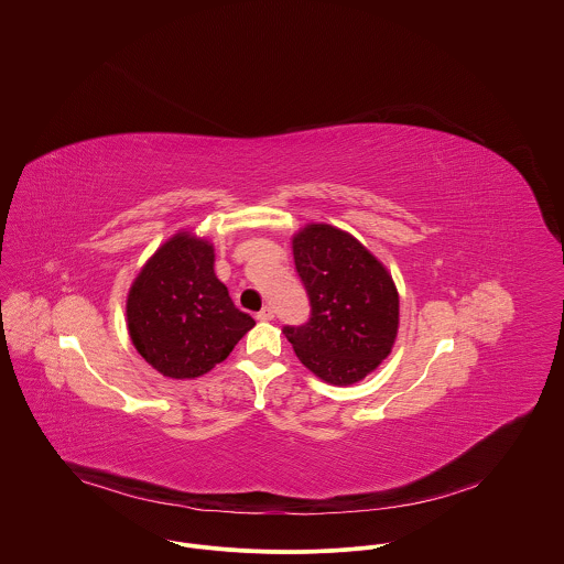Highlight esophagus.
<instances>
[{
    "label": "esophagus",
    "instance_id": "1",
    "mask_svg": "<svg viewBox=\"0 0 564 564\" xmlns=\"http://www.w3.org/2000/svg\"><path fill=\"white\" fill-rule=\"evenodd\" d=\"M256 319L262 323L271 322V319H273V311H271V308H262V311L256 315Z\"/></svg>",
    "mask_w": 564,
    "mask_h": 564
}]
</instances>
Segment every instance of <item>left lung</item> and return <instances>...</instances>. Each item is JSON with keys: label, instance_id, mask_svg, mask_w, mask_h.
<instances>
[{"label": "left lung", "instance_id": "1", "mask_svg": "<svg viewBox=\"0 0 564 564\" xmlns=\"http://www.w3.org/2000/svg\"><path fill=\"white\" fill-rule=\"evenodd\" d=\"M297 273L311 297V322L284 327L306 369L349 387L391 354L400 329V293L389 269L349 232L308 224L293 237Z\"/></svg>", "mask_w": 564, "mask_h": 564}]
</instances>
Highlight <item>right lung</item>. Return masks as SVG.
I'll use <instances>...</instances> for the list:
<instances>
[{
	"label": "right lung",
	"instance_id": "add662e5",
	"mask_svg": "<svg viewBox=\"0 0 564 564\" xmlns=\"http://www.w3.org/2000/svg\"><path fill=\"white\" fill-rule=\"evenodd\" d=\"M126 322L137 351L171 380H193L224 362L256 325L215 275L213 242L180 230L134 278Z\"/></svg>",
	"mask_w": 564,
	"mask_h": 564
}]
</instances>
